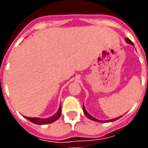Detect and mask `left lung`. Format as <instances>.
Segmentation results:
<instances>
[{
	"instance_id": "1",
	"label": "left lung",
	"mask_w": 148,
	"mask_h": 148,
	"mask_svg": "<svg viewBox=\"0 0 148 148\" xmlns=\"http://www.w3.org/2000/svg\"><path fill=\"white\" fill-rule=\"evenodd\" d=\"M126 40V42H127V43H130V44H132V45H134L133 42L131 41L130 39H128V38H127V39H125ZM83 112H84V114L87 117L90 118V120H92V121H97V122H101V123H104V122H112V121H116V120H118L119 118H121V116H119V117H116L115 118V119H112V120H109V121H100V120H97V119H96V118H94L93 116H92L91 115L89 114L88 112H87V111L86 110V109H85V107H84V104H83Z\"/></svg>"
}]
</instances>
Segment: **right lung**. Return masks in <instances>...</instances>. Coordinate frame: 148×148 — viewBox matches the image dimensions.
<instances>
[{
  "mask_svg": "<svg viewBox=\"0 0 148 148\" xmlns=\"http://www.w3.org/2000/svg\"><path fill=\"white\" fill-rule=\"evenodd\" d=\"M61 106L59 107L58 112L55 113V115H53L52 116L47 119H40V118H36V117H26L28 121L32 122L34 124H51L53 122H55V121H57L58 118L60 117V115H61Z\"/></svg>",
  "mask_w": 148,
  "mask_h": 148,
  "instance_id": "right-lung-1",
  "label": "right lung"
}]
</instances>
